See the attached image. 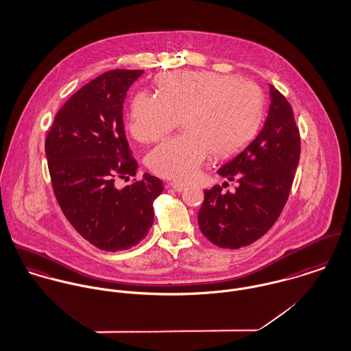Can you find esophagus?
<instances>
[{
  "mask_svg": "<svg viewBox=\"0 0 351 351\" xmlns=\"http://www.w3.org/2000/svg\"><path fill=\"white\" fill-rule=\"evenodd\" d=\"M168 187H171L172 190H175L176 193H182L186 190V184H182V183H168Z\"/></svg>",
  "mask_w": 351,
  "mask_h": 351,
  "instance_id": "1",
  "label": "esophagus"
}]
</instances>
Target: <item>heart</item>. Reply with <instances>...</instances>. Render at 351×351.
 <instances>
[{
	"label": "heart",
	"mask_w": 351,
	"mask_h": 351,
	"mask_svg": "<svg viewBox=\"0 0 351 351\" xmlns=\"http://www.w3.org/2000/svg\"><path fill=\"white\" fill-rule=\"evenodd\" d=\"M157 90L158 95L141 91L133 98L129 130L140 143H156L180 118L184 133L147 158L149 169L167 179H194L210 152L232 156L256 136L264 118L263 90L247 79L180 71L161 75Z\"/></svg>",
	"instance_id": "b5f03b06"
}]
</instances>
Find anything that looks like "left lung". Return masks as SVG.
<instances>
[{
    "label": "left lung",
    "instance_id": "1",
    "mask_svg": "<svg viewBox=\"0 0 351 351\" xmlns=\"http://www.w3.org/2000/svg\"><path fill=\"white\" fill-rule=\"evenodd\" d=\"M300 158V133L287 98L271 86V106L258 136L217 172L237 180L204 191L197 214L203 235L217 246L239 249L267 233L280 217Z\"/></svg>",
    "mask_w": 351,
    "mask_h": 351
}]
</instances>
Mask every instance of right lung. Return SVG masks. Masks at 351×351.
Here are the masks:
<instances>
[{"instance_id":"right-lung-1","label":"right lung","mask_w":351,"mask_h":351,"mask_svg":"<svg viewBox=\"0 0 351 351\" xmlns=\"http://www.w3.org/2000/svg\"><path fill=\"white\" fill-rule=\"evenodd\" d=\"M143 73L112 70L93 79L60 108L45 137L52 189L63 214L84 239L106 252L126 250L147 237L154 200L164 189L149 173L123 189L114 184L137 172L122 108Z\"/></svg>"}]
</instances>
